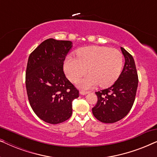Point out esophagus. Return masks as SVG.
Returning <instances> with one entry per match:
<instances>
[{"mask_svg": "<svg viewBox=\"0 0 157 157\" xmlns=\"http://www.w3.org/2000/svg\"><path fill=\"white\" fill-rule=\"evenodd\" d=\"M89 91H80V94L81 95H86L87 94H89Z\"/></svg>", "mask_w": 157, "mask_h": 157, "instance_id": "1", "label": "esophagus"}]
</instances>
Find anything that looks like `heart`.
Here are the masks:
<instances>
[{"label": "heart", "instance_id": "heart-1", "mask_svg": "<svg viewBox=\"0 0 157 157\" xmlns=\"http://www.w3.org/2000/svg\"><path fill=\"white\" fill-rule=\"evenodd\" d=\"M123 66V55L118 49L104 46H88L77 51L76 56H68L64 70L68 78L75 82L86 71L89 74L79 81V86L89 89L96 84L108 86L119 76Z\"/></svg>", "mask_w": 157, "mask_h": 157}]
</instances>
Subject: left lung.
<instances>
[{"label": "left lung", "instance_id": "1", "mask_svg": "<svg viewBox=\"0 0 157 157\" xmlns=\"http://www.w3.org/2000/svg\"><path fill=\"white\" fill-rule=\"evenodd\" d=\"M121 49L125 63L117 81L108 89L96 92L98 101L92 112L103 123H114L125 117L136 96L139 79L134 58L124 48Z\"/></svg>", "mask_w": 157, "mask_h": 157}]
</instances>
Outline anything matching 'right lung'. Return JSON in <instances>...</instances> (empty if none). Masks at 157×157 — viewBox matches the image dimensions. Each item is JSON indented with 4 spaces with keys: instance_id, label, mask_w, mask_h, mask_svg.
<instances>
[{
    "instance_id": "add662e5",
    "label": "right lung",
    "mask_w": 157,
    "mask_h": 157,
    "mask_svg": "<svg viewBox=\"0 0 157 157\" xmlns=\"http://www.w3.org/2000/svg\"><path fill=\"white\" fill-rule=\"evenodd\" d=\"M70 40L48 38L29 57L25 86L32 109L46 123L60 124L72 114V101L78 90L63 72V61L72 48Z\"/></svg>"
}]
</instances>
